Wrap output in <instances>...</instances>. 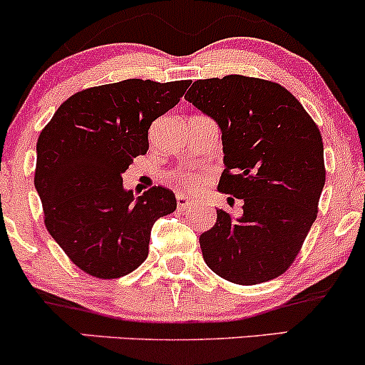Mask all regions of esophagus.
Masks as SVG:
<instances>
[{"label": "esophagus", "mask_w": 365, "mask_h": 365, "mask_svg": "<svg viewBox=\"0 0 365 365\" xmlns=\"http://www.w3.org/2000/svg\"><path fill=\"white\" fill-rule=\"evenodd\" d=\"M176 206H178L180 211H185V210H190V207H194L195 202L190 201L187 195L176 194Z\"/></svg>", "instance_id": "obj_1"}]
</instances>
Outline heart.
I'll return each instance as SVG.
<instances>
[{
    "instance_id": "1",
    "label": "heart",
    "mask_w": 365,
    "mask_h": 365,
    "mask_svg": "<svg viewBox=\"0 0 365 365\" xmlns=\"http://www.w3.org/2000/svg\"><path fill=\"white\" fill-rule=\"evenodd\" d=\"M173 180H175L176 185L182 187V189H185V190H190V192L201 190L204 187V183H206V180H204L202 175L192 173V171H183V173L175 175Z\"/></svg>"
}]
</instances>
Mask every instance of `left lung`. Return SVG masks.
I'll use <instances>...</instances> for the list:
<instances>
[{"instance_id": "obj_1", "label": "left lung", "mask_w": 365, "mask_h": 365, "mask_svg": "<svg viewBox=\"0 0 365 365\" xmlns=\"http://www.w3.org/2000/svg\"><path fill=\"white\" fill-rule=\"evenodd\" d=\"M185 100L218 123V190L244 201L239 218L216 210L215 227L199 237L204 262L241 286L279 277L317 218L326 183L317 124L279 83L247 76L199 79Z\"/></svg>"}]
</instances>
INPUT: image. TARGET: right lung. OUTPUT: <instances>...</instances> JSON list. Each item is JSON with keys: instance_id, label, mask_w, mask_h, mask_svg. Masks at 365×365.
Returning a JSON list of instances; mask_svg holds the SVG:
<instances>
[{"instance_id": "1", "label": "right lung", "mask_w": 365, "mask_h": 365, "mask_svg": "<svg viewBox=\"0 0 365 365\" xmlns=\"http://www.w3.org/2000/svg\"><path fill=\"white\" fill-rule=\"evenodd\" d=\"M190 81L124 79L69 97L38 138L34 187L51 237L76 267L118 279L145 262L152 225L176 210L175 194L123 189L133 158L149 150V128Z\"/></svg>"}]
</instances>
